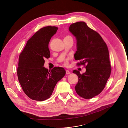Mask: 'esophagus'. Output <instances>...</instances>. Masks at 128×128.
<instances>
[{
  "mask_svg": "<svg viewBox=\"0 0 128 128\" xmlns=\"http://www.w3.org/2000/svg\"><path fill=\"white\" fill-rule=\"evenodd\" d=\"M70 72L69 70H66V74H70Z\"/></svg>",
  "mask_w": 128,
  "mask_h": 128,
  "instance_id": "34e87169",
  "label": "esophagus"
}]
</instances>
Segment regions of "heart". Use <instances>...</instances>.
Wrapping results in <instances>:
<instances>
[{"label": "heart", "instance_id": "heart-1", "mask_svg": "<svg viewBox=\"0 0 128 128\" xmlns=\"http://www.w3.org/2000/svg\"><path fill=\"white\" fill-rule=\"evenodd\" d=\"M68 59H66L64 62V64L65 65H68Z\"/></svg>", "mask_w": 128, "mask_h": 128}]
</instances>
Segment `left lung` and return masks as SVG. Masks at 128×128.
<instances>
[{
    "label": "left lung",
    "instance_id": "obj_1",
    "mask_svg": "<svg viewBox=\"0 0 128 128\" xmlns=\"http://www.w3.org/2000/svg\"><path fill=\"white\" fill-rule=\"evenodd\" d=\"M69 30L76 37L77 51L74 55L77 65H84L86 72L80 74L74 70L78 77L75 89L80 96L91 99L103 90L111 72L109 52L106 44L96 31L84 22L70 25Z\"/></svg>",
    "mask_w": 128,
    "mask_h": 128
}]
</instances>
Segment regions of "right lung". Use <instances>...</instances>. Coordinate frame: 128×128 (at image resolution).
Masks as SVG:
<instances>
[{
	"label": "right lung",
	"instance_id": "add662e5",
	"mask_svg": "<svg viewBox=\"0 0 128 128\" xmlns=\"http://www.w3.org/2000/svg\"><path fill=\"white\" fill-rule=\"evenodd\" d=\"M58 28L48 26L31 37L18 58L17 76L26 95L32 100L42 101L52 95L56 83L64 76V68L55 67L51 70L43 67L50 56L49 43Z\"/></svg>",
	"mask_w": 128,
	"mask_h": 128
}]
</instances>
